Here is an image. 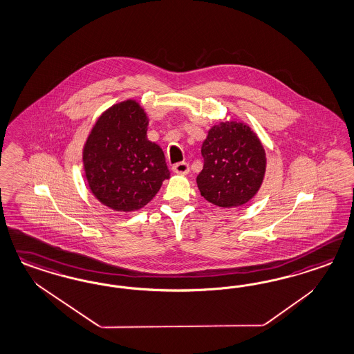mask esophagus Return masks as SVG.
Returning a JSON list of instances; mask_svg holds the SVG:
<instances>
[{
	"label": "esophagus",
	"instance_id": "esophagus-1",
	"mask_svg": "<svg viewBox=\"0 0 354 354\" xmlns=\"http://www.w3.org/2000/svg\"><path fill=\"white\" fill-rule=\"evenodd\" d=\"M171 169L177 174H187L190 171V167L187 162H177L173 165Z\"/></svg>",
	"mask_w": 354,
	"mask_h": 354
}]
</instances>
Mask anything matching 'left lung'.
<instances>
[{"mask_svg":"<svg viewBox=\"0 0 354 354\" xmlns=\"http://www.w3.org/2000/svg\"><path fill=\"white\" fill-rule=\"evenodd\" d=\"M203 169L196 177L202 196L218 207H239L262 185L266 152L259 138L242 122L215 125L202 145Z\"/></svg>","mask_w":354,"mask_h":354,"instance_id":"left-lung-1","label":"left lung"}]
</instances>
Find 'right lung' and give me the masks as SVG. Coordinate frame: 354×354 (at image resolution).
<instances>
[{
	"label": "right lung",
	"mask_w": 354,
	"mask_h": 354,
	"mask_svg": "<svg viewBox=\"0 0 354 354\" xmlns=\"http://www.w3.org/2000/svg\"><path fill=\"white\" fill-rule=\"evenodd\" d=\"M149 118L134 100L104 112L83 149L92 194L115 211H136L171 177L162 149L147 139Z\"/></svg>",
	"instance_id": "obj_1"
}]
</instances>
